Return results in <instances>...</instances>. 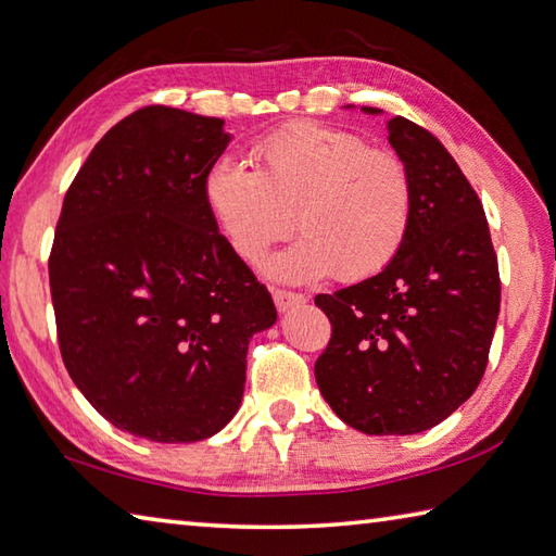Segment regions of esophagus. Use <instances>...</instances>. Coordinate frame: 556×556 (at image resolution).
Listing matches in <instances>:
<instances>
[{
    "instance_id": "1",
    "label": "esophagus",
    "mask_w": 556,
    "mask_h": 556,
    "mask_svg": "<svg viewBox=\"0 0 556 556\" xmlns=\"http://www.w3.org/2000/svg\"><path fill=\"white\" fill-rule=\"evenodd\" d=\"M274 302H276V307H278L280 312H288V309L298 307V305H305L307 298L302 295V292H292V290H280V288H276V290H274Z\"/></svg>"
}]
</instances>
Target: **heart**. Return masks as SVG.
<instances>
[{
    "mask_svg": "<svg viewBox=\"0 0 556 556\" xmlns=\"http://www.w3.org/2000/svg\"><path fill=\"white\" fill-rule=\"evenodd\" d=\"M251 166L219 160L203 193L227 242L258 264L295 225V244L268 261V276L307 282L331 274L370 278L400 254L414 213V181L400 154L351 130L292 123L251 148Z\"/></svg>",
    "mask_w": 556,
    "mask_h": 556,
    "instance_id": "b5f03b06",
    "label": "heart"
}]
</instances>
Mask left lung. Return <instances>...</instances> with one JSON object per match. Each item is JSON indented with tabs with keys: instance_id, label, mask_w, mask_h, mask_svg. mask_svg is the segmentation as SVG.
<instances>
[{
	"instance_id": "1",
	"label": "left lung",
	"mask_w": 556,
	"mask_h": 556,
	"mask_svg": "<svg viewBox=\"0 0 556 556\" xmlns=\"http://www.w3.org/2000/svg\"><path fill=\"white\" fill-rule=\"evenodd\" d=\"M387 132L414 181L412 225L380 274L314 298L331 321L314 377L355 431L412 435L441 424L484 377L501 278L484 207L453 154L402 115Z\"/></svg>"
}]
</instances>
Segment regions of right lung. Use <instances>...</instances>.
Segmentation results:
<instances>
[{
  "label": "right lung",
  "mask_w": 556,
  "mask_h": 556,
  "mask_svg": "<svg viewBox=\"0 0 556 556\" xmlns=\"http://www.w3.org/2000/svg\"><path fill=\"white\" fill-rule=\"evenodd\" d=\"M223 125L169 106L115 123L67 188L48 258L72 382L115 428L154 443L229 424L249 339L278 317L205 203Z\"/></svg>",
  "instance_id": "right-lung-1"
}]
</instances>
